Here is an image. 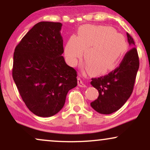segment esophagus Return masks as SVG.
Returning <instances> with one entry per match:
<instances>
[{
  "instance_id": "34e87169",
  "label": "esophagus",
  "mask_w": 150,
  "mask_h": 150,
  "mask_svg": "<svg viewBox=\"0 0 150 150\" xmlns=\"http://www.w3.org/2000/svg\"><path fill=\"white\" fill-rule=\"evenodd\" d=\"M77 85L80 87H86V85L82 82V80L80 78H77Z\"/></svg>"
}]
</instances>
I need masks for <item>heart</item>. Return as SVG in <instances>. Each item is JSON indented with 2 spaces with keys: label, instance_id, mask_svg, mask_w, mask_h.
I'll list each match as a JSON object with an SVG mask.
<instances>
[{
  "label": "heart",
  "instance_id": "1",
  "mask_svg": "<svg viewBox=\"0 0 150 150\" xmlns=\"http://www.w3.org/2000/svg\"><path fill=\"white\" fill-rule=\"evenodd\" d=\"M128 49L125 39L113 29L104 26L84 25L77 37L72 36L65 46L66 61L75 65L84 53L89 74L104 75L114 70Z\"/></svg>",
  "mask_w": 150,
  "mask_h": 150
}]
</instances>
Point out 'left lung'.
Listing matches in <instances>:
<instances>
[{
  "label": "left lung",
  "mask_w": 150,
  "mask_h": 150,
  "mask_svg": "<svg viewBox=\"0 0 150 150\" xmlns=\"http://www.w3.org/2000/svg\"><path fill=\"white\" fill-rule=\"evenodd\" d=\"M127 37L132 49L126 53L119 66L108 75L92 79L91 85L98 90L99 97L90 105L101 114H111L120 109L133 90L140 64L133 39L128 33Z\"/></svg>",
  "instance_id": "1"
}]
</instances>
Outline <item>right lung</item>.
<instances>
[{
  "label": "right lung",
  "instance_id": "right-lung-1",
  "mask_svg": "<svg viewBox=\"0 0 150 150\" xmlns=\"http://www.w3.org/2000/svg\"><path fill=\"white\" fill-rule=\"evenodd\" d=\"M60 22H40L15 49L13 77L22 100L34 114L50 117L64 106L77 85V72L65 63Z\"/></svg>",
  "mask_w": 150,
  "mask_h": 150
}]
</instances>
